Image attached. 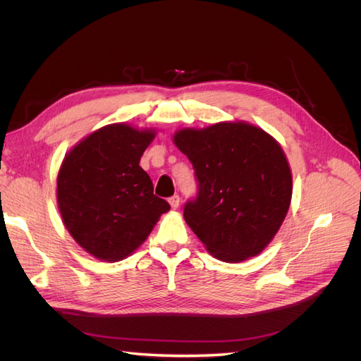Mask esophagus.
<instances>
[{
  "label": "esophagus",
  "instance_id": "obj_1",
  "mask_svg": "<svg viewBox=\"0 0 361 361\" xmlns=\"http://www.w3.org/2000/svg\"><path fill=\"white\" fill-rule=\"evenodd\" d=\"M169 203H170V206L173 207V209H176V207H179L180 197H179V195H173V197L169 199Z\"/></svg>",
  "mask_w": 361,
  "mask_h": 361
}]
</instances>
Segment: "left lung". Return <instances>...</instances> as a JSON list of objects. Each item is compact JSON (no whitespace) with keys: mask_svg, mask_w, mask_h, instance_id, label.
I'll list each match as a JSON object with an SVG mask.
<instances>
[{"mask_svg":"<svg viewBox=\"0 0 361 361\" xmlns=\"http://www.w3.org/2000/svg\"><path fill=\"white\" fill-rule=\"evenodd\" d=\"M173 141L197 179V195L183 207L192 232L220 260L257 256L290 204L292 173L280 145L245 122L180 129Z\"/></svg>","mask_w":361,"mask_h":361,"instance_id":"1","label":"left lung"}]
</instances>
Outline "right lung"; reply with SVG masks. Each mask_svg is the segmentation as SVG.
Listing matches in <instances>:
<instances>
[{
    "mask_svg": "<svg viewBox=\"0 0 361 361\" xmlns=\"http://www.w3.org/2000/svg\"><path fill=\"white\" fill-rule=\"evenodd\" d=\"M154 130L108 125L81 140L57 176L59 209L72 238L105 262L129 256L170 204L154 194L140 158Z\"/></svg>",
    "mask_w": 361,
    "mask_h": 361,
    "instance_id": "add662e5",
    "label": "right lung"
}]
</instances>
